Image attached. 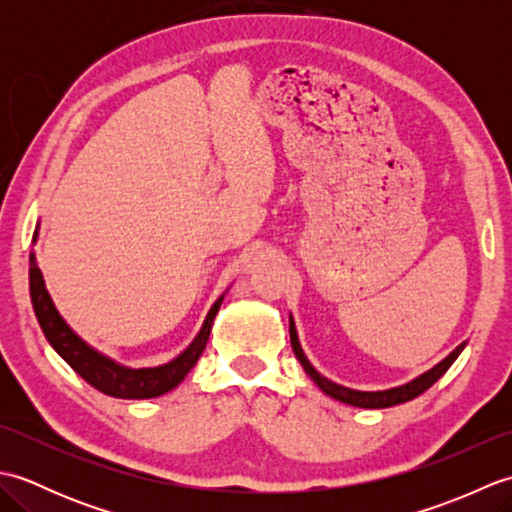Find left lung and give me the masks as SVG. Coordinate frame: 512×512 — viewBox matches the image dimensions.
Masks as SVG:
<instances>
[{
	"label": "left lung",
	"mask_w": 512,
	"mask_h": 512,
	"mask_svg": "<svg viewBox=\"0 0 512 512\" xmlns=\"http://www.w3.org/2000/svg\"><path fill=\"white\" fill-rule=\"evenodd\" d=\"M290 343H292V352L299 358L301 367L306 369V374L317 383V387L323 391V394H328L330 398L345 402V405H352V407H361V409H385V407H394L400 405V402H407L413 400L416 396H420L422 391H427L433 383H436L438 378L444 376V372L455 363V358L462 354V350L466 347V341H462L455 350L444 356L438 365H433L427 372H422L420 376L407 380V383H402L398 387H389V389H378V391H361V389H352V387H345L334 383V380L325 378L321 372L314 369V365L308 361L306 352H303V347L299 343V334H297V325L295 319H292L290 314Z\"/></svg>",
	"instance_id": "obj_1"
}]
</instances>
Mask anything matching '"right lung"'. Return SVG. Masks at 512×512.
I'll return each instance as SVG.
<instances>
[{
    "instance_id": "add662e5",
    "label": "right lung",
    "mask_w": 512,
    "mask_h": 512,
    "mask_svg": "<svg viewBox=\"0 0 512 512\" xmlns=\"http://www.w3.org/2000/svg\"><path fill=\"white\" fill-rule=\"evenodd\" d=\"M226 292L217 297L209 314H206L200 332L195 334V339L189 343L187 350L180 352L173 361L156 367H127L114 361V358L107 354L99 352L90 343H85L81 336L70 328L68 321L61 317L57 306H54V301L46 288V281H43L41 268L37 264V255L30 253V299L48 343L52 345V350L85 380V383H90L94 389H99L105 396L112 398L145 400L158 398L162 394H167V391L176 389L202 356L206 341H209L211 336L213 319L222 306Z\"/></svg>"
}]
</instances>
